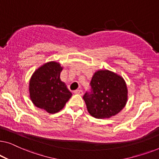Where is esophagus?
I'll return each mask as SVG.
<instances>
[{
  "mask_svg": "<svg viewBox=\"0 0 159 159\" xmlns=\"http://www.w3.org/2000/svg\"><path fill=\"white\" fill-rule=\"evenodd\" d=\"M74 93H75V94H78V95H82L83 94V92H82V90H76L74 91Z\"/></svg>",
  "mask_w": 159,
  "mask_h": 159,
  "instance_id": "esophagus-1",
  "label": "esophagus"
}]
</instances>
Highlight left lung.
<instances>
[{
    "label": "left lung",
    "instance_id": "8db88e82",
    "mask_svg": "<svg viewBox=\"0 0 159 159\" xmlns=\"http://www.w3.org/2000/svg\"><path fill=\"white\" fill-rule=\"evenodd\" d=\"M91 92L86 93L83 99L88 111L96 119H108L125 108L128 90L122 77L111 71H95L90 82Z\"/></svg>",
    "mask_w": 159,
    "mask_h": 159
}]
</instances>
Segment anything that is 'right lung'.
Returning <instances> with one entry per match:
<instances>
[{
	"instance_id": "right-lung-1",
	"label": "right lung",
	"mask_w": 159,
	"mask_h": 159,
	"mask_svg": "<svg viewBox=\"0 0 159 159\" xmlns=\"http://www.w3.org/2000/svg\"><path fill=\"white\" fill-rule=\"evenodd\" d=\"M63 67L58 62L49 61L32 74L29 82L30 98L36 107L49 114L60 111L71 95L60 79Z\"/></svg>"
}]
</instances>
